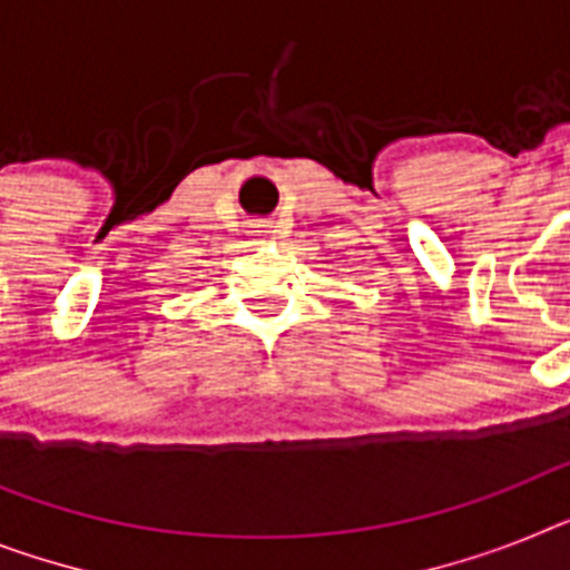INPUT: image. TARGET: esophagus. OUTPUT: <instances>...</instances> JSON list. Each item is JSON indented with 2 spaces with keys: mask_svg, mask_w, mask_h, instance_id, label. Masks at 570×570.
<instances>
[{
  "mask_svg": "<svg viewBox=\"0 0 570 570\" xmlns=\"http://www.w3.org/2000/svg\"><path fill=\"white\" fill-rule=\"evenodd\" d=\"M257 232H269V223H255Z\"/></svg>",
  "mask_w": 570,
  "mask_h": 570,
  "instance_id": "obj_1",
  "label": "esophagus"
}]
</instances>
